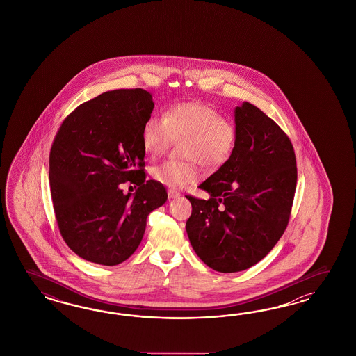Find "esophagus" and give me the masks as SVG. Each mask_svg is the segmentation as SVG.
Here are the masks:
<instances>
[{"mask_svg": "<svg viewBox=\"0 0 356 356\" xmlns=\"http://www.w3.org/2000/svg\"><path fill=\"white\" fill-rule=\"evenodd\" d=\"M168 197H170V198H173V200H175V198H179V197H180V193H179L177 191H173V189H168Z\"/></svg>", "mask_w": 356, "mask_h": 356, "instance_id": "esophagus-1", "label": "esophagus"}]
</instances>
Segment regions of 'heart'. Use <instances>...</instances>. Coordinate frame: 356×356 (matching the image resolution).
Returning a JSON list of instances; mask_svg holds the SVG:
<instances>
[{"mask_svg": "<svg viewBox=\"0 0 356 356\" xmlns=\"http://www.w3.org/2000/svg\"><path fill=\"white\" fill-rule=\"evenodd\" d=\"M180 143L186 161H165L151 170L158 183L184 188L200 180L197 162L206 170H216L231 158L236 145V128L216 109L201 102H181L150 115L140 131L146 154L155 158L167 150L173 140Z\"/></svg>", "mask_w": 356, "mask_h": 356, "instance_id": "heart-1", "label": "heart"}]
</instances>
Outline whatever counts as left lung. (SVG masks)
I'll return each instance as SVG.
<instances>
[{
	"label": "left lung",
	"instance_id": "obj_1",
	"mask_svg": "<svg viewBox=\"0 0 356 356\" xmlns=\"http://www.w3.org/2000/svg\"><path fill=\"white\" fill-rule=\"evenodd\" d=\"M236 145L231 158L192 195L186 234L211 269L236 273L264 259L290 220L298 168L291 140L261 109L235 108Z\"/></svg>",
	"mask_w": 356,
	"mask_h": 356
}]
</instances>
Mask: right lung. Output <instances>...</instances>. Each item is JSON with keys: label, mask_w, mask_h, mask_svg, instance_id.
Masks as SVG:
<instances>
[{"label": "right lung", "mask_w": 356, "mask_h": 356, "mask_svg": "<svg viewBox=\"0 0 356 356\" xmlns=\"http://www.w3.org/2000/svg\"><path fill=\"white\" fill-rule=\"evenodd\" d=\"M154 109L150 92L121 88L76 107L49 154V184L61 236L81 259L115 266L140 244L146 219L167 201L163 184L146 180L140 131ZM138 186L124 195L120 184Z\"/></svg>", "instance_id": "obj_1"}]
</instances>
